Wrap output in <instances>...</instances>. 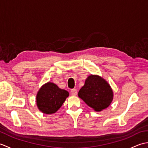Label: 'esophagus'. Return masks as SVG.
<instances>
[{
	"label": "esophagus",
	"instance_id": "1",
	"mask_svg": "<svg viewBox=\"0 0 148 148\" xmlns=\"http://www.w3.org/2000/svg\"><path fill=\"white\" fill-rule=\"evenodd\" d=\"M71 95H74V96H75V95H77V90H76V89H72L71 90Z\"/></svg>",
	"mask_w": 148,
	"mask_h": 148
}]
</instances>
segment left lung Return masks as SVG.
I'll return each mask as SVG.
<instances>
[{"instance_id":"8db88e82","label":"left lung","mask_w":148,"mask_h":148,"mask_svg":"<svg viewBox=\"0 0 148 148\" xmlns=\"http://www.w3.org/2000/svg\"><path fill=\"white\" fill-rule=\"evenodd\" d=\"M78 96L96 111L108 108L113 99V92L107 81L97 75H91L78 92Z\"/></svg>"}]
</instances>
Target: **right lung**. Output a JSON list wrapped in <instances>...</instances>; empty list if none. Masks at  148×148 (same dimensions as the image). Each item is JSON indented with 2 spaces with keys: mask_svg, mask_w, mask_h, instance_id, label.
<instances>
[{
  "mask_svg": "<svg viewBox=\"0 0 148 148\" xmlns=\"http://www.w3.org/2000/svg\"><path fill=\"white\" fill-rule=\"evenodd\" d=\"M69 93L59 88L56 84L48 83L41 87L37 94L36 102L38 109L45 114H53L60 108Z\"/></svg>",
  "mask_w": 148,
  "mask_h": 148,
  "instance_id": "1",
  "label": "right lung"
}]
</instances>
